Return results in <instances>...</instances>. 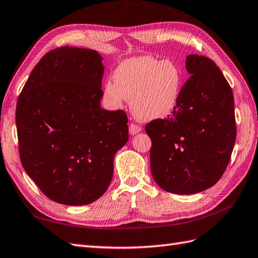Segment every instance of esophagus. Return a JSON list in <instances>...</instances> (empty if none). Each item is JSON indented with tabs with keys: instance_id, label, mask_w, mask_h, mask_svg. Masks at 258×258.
Returning a JSON list of instances; mask_svg holds the SVG:
<instances>
[{
	"instance_id": "34e87169",
	"label": "esophagus",
	"mask_w": 258,
	"mask_h": 258,
	"mask_svg": "<svg viewBox=\"0 0 258 258\" xmlns=\"http://www.w3.org/2000/svg\"><path fill=\"white\" fill-rule=\"evenodd\" d=\"M141 131H142V127L140 126V125H137V124H135V123H131V124H130V133H131L132 135L137 134V133H139V132H141Z\"/></svg>"
}]
</instances>
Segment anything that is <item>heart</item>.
<instances>
[{
    "label": "heart",
    "mask_w": 258,
    "mask_h": 258,
    "mask_svg": "<svg viewBox=\"0 0 258 258\" xmlns=\"http://www.w3.org/2000/svg\"><path fill=\"white\" fill-rule=\"evenodd\" d=\"M105 82L103 97L118 109L123 101H131V110L140 121H153L170 114L181 89V73L170 60L144 56L126 59Z\"/></svg>",
    "instance_id": "b5f03b06"
}]
</instances>
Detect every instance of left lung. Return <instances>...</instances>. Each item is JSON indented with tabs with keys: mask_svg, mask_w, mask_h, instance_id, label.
Segmentation results:
<instances>
[{
	"mask_svg": "<svg viewBox=\"0 0 258 258\" xmlns=\"http://www.w3.org/2000/svg\"><path fill=\"white\" fill-rule=\"evenodd\" d=\"M190 77L167 118L153 119L151 170L161 189L192 195L222 177L236 139L234 99L222 71L210 58L189 55Z\"/></svg>",
	"mask_w": 258,
	"mask_h": 258,
	"instance_id": "8db88e82",
	"label": "left lung"
}]
</instances>
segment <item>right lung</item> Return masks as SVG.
<instances>
[{"label":"right lung","instance_id":"obj_1","mask_svg":"<svg viewBox=\"0 0 258 258\" xmlns=\"http://www.w3.org/2000/svg\"><path fill=\"white\" fill-rule=\"evenodd\" d=\"M103 73L98 51L55 48L17 99L21 163L41 192L61 205L99 199L112 180L113 157L128 140L126 113L100 106Z\"/></svg>","mask_w":258,"mask_h":258}]
</instances>
